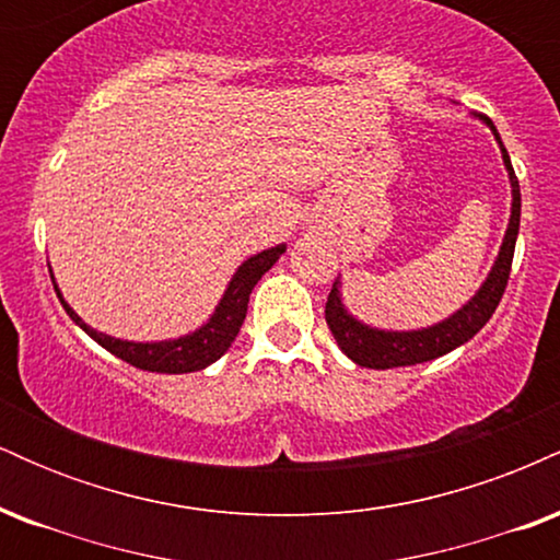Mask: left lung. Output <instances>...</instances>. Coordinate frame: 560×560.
<instances>
[{"label":"left lung","instance_id":"8db88e82","mask_svg":"<svg viewBox=\"0 0 560 560\" xmlns=\"http://www.w3.org/2000/svg\"><path fill=\"white\" fill-rule=\"evenodd\" d=\"M474 118L481 120V124L492 131V137L500 147V155H503L508 182H511V218H508V229L503 244H500L498 249V258H494L487 279L481 281V287L474 292V298L468 300L466 305H460L453 316L436 320L432 326L410 331L376 329V326L358 320L350 311H347L342 292H339L342 281H334L329 300H326V324H329L339 350H342L352 363L363 365V369L384 371L397 369V365L427 363L440 355H447L455 347L466 345L468 339L492 318L494 307H498L500 298H503L508 276H511L513 249H516L518 221H522V191H518V178L516 173H513L511 158H508L498 128H494L492 120L485 118V115H474Z\"/></svg>","mask_w":560,"mask_h":560}]
</instances>
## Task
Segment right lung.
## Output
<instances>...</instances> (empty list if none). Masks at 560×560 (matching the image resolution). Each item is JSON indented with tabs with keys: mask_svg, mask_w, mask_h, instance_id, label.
Segmentation results:
<instances>
[{
	"mask_svg": "<svg viewBox=\"0 0 560 560\" xmlns=\"http://www.w3.org/2000/svg\"><path fill=\"white\" fill-rule=\"evenodd\" d=\"M284 253L287 244H276V247L262 249V253L244 260L234 271V276H231L226 289H223V298L215 305V311L210 313V318L199 329L176 339H160V342H133V339L110 337V334L92 329L89 324H83V318L62 298L52 268H49V273H52L55 292L60 298L62 307H66V313L96 345H102L115 358L137 365L141 371H155V374H191V371L208 369L210 363H215L229 350L242 329L244 316H247V302L255 284L262 279V273L271 271L273 262Z\"/></svg>",
	"mask_w": 560,
	"mask_h": 560,
	"instance_id": "obj_1",
	"label": "right lung"
}]
</instances>
